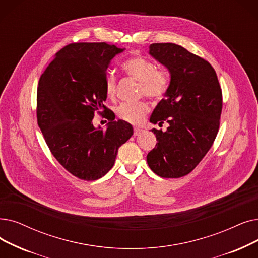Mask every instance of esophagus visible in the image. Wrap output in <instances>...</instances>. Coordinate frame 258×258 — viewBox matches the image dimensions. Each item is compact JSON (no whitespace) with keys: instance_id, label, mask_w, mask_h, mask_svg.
I'll use <instances>...</instances> for the list:
<instances>
[{"instance_id":"34e87169","label":"esophagus","mask_w":258,"mask_h":258,"mask_svg":"<svg viewBox=\"0 0 258 258\" xmlns=\"http://www.w3.org/2000/svg\"><path fill=\"white\" fill-rule=\"evenodd\" d=\"M141 132H142V130H141V128L134 127V136H138V135H140Z\"/></svg>"}]
</instances>
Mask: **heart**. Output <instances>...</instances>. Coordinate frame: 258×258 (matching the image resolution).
<instances>
[{
  "label": "heart",
  "instance_id": "1",
  "mask_svg": "<svg viewBox=\"0 0 258 258\" xmlns=\"http://www.w3.org/2000/svg\"><path fill=\"white\" fill-rule=\"evenodd\" d=\"M124 72L140 82V93L151 99H161L170 86V76L163 69L157 67L156 64L143 57H133L122 65ZM117 79L114 73H107L104 80L105 94L108 98H113L116 94ZM148 102L138 101L134 103L123 102L116 108L117 116L132 124H139L149 113Z\"/></svg>",
  "mask_w": 258,
  "mask_h": 258
}]
</instances>
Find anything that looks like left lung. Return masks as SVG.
Here are the masks:
<instances>
[{"instance_id":"obj_1","label":"left lung","mask_w":258,"mask_h":258,"mask_svg":"<svg viewBox=\"0 0 258 258\" xmlns=\"http://www.w3.org/2000/svg\"><path fill=\"white\" fill-rule=\"evenodd\" d=\"M150 54L171 74L170 86L157 104L150 121L165 132L153 128L156 147L148 154L151 170L163 178L191 173L214 142L222 109L217 75L205 59L174 43H154Z\"/></svg>"}]
</instances>
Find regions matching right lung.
Wrapping results in <instances>:
<instances>
[{"mask_svg":"<svg viewBox=\"0 0 258 258\" xmlns=\"http://www.w3.org/2000/svg\"><path fill=\"white\" fill-rule=\"evenodd\" d=\"M124 48L107 43H72L55 53L42 74L37 94L38 124L51 154L72 175L97 180L113 167L133 126L104 105L109 63ZM96 112L111 121L96 129Z\"/></svg>","mask_w":258,"mask_h":258,"instance_id":"right-lung-1","label":"right lung"}]
</instances>
